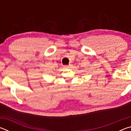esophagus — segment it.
I'll return each instance as SVG.
<instances>
[{
	"label": "esophagus",
	"instance_id": "1",
	"mask_svg": "<svg viewBox=\"0 0 131 131\" xmlns=\"http://www.w3.org/2000/svg\"><path fill=\"white\" fill-rule=\"evenodd\" d=\"M66 67L67 68H72L73 67V65H67L66 66Z\"/></svg>",
	"mask_w": 131,
	"mask_h": 131
}]
</instances>
